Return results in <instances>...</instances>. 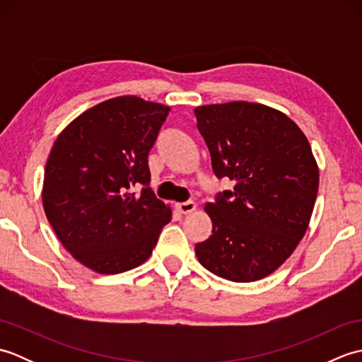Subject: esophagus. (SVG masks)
I'll list each match as a JSON object with an SVG mask.
<instances>
[{
    "instance_id": "1",
    "label": "esophagus",
    "mask_w": 362,
    "mask_h": 362,
    "mask_svg": "<svg viewBox=\"0 0 362 362\" xmlns=\"http://www.w3.org/2000/svg\"><path fill=\"white\" fill-rule=\"evenodd\" d=\"M196 202H193V201H187V202H180V204H177L175 205V209L179 210L182 214H189V213H193L194 210H196Z\"/></svg>"
}]
</instances>
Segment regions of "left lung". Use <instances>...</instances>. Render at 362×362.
Wrapping results in <instances>:
<instances>
[{"mask_svg": "<svg viewBox=\"0 0 362 362\" xmlns=\"http://www.w3.org/2000/svg\"><path fill=\"white\" fill-rule=\"evenodd\" d=\"M213 171L235 182L205 205L211 236L196 244L206 271L249 283L276 271L302 240L319 189L308 138L283 112L235 101L196 107Z\"/></svg>", "mask_w": 362, "mask_h": 362, "instance_id": "8db88e82", "label": "left lung"}]
</instances>
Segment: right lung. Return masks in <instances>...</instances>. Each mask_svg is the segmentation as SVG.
I'll return each instance as SVG.
<instances>
[{
	"mask_svg": "<svg viewBox=\"0 0 362 362\" xmlns=\"http://www.w3.org/2000/svg\"><path fill=\"white\" fill-rule=\"evenodd\" d=\"M168 105L118 96L81 113L54 141L42 201L59 241L98 274L143 264L171 221V206L149 188V151ZM145 188L135 195L132 187Z\"/></svg>",
	"mask_w": 362,
	"mask_h": 362,
	"instance_id": "obj_1",
	"label": "right lung"
}]
</instances>
